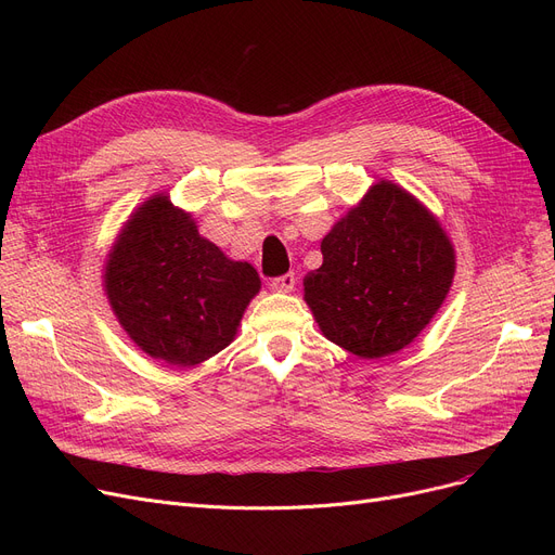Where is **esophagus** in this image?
Instances as JSON below:
<instances>
[{"label":"esophagus","instance_id":"esophagus-1","mask_svg":"<svg viewBox=\"0 0 555 555\" xmlns=\"http://www.w3.org/2000/svg\"><path fill=\"white\" fill-rule=\"evenodd\" d=\"M295 274L293 272H287V274H283V276H276V279H272V289L274 293H293V287H295Z\"/></svg>","mask_w":555,"mask_h":555}]
</instances>
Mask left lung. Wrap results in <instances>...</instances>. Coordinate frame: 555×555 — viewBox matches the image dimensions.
Instances as JSON below:
<instances>
[{
    "label": "left lung",
    "instance_id": "obj_1",
    "mask_svg": "<svg viewBox=\"0 0 555 555\" xmlns=\"http://www.w3.org/2000/svg\"><path fill=\"white\" fill-rule=\"evenodd\" d=\"M324 262L304 279V299L333 344L364 360L412 344L443 306L454 247L423 204L377 182L322 241Z\"/></svg>",
    "mask_w": 555,
    "mask_h": 555
}]
</instances>
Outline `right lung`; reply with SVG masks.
I'll use <instances>...</instances> for the list:
<instances>
[{"label": "right lung", "instance_id": "add662e5", "mask_svg": "<svg viewBox=\"0 0 555 555\" xmlns=\"http://www.w3.org/2000/svg\"><path fill=\"white\" fill-rule=\"evenodd\" d=\"M105 295L128 337L155 360L195 366L238 333L260 279L202 238L166 193L145 199L105 260Z\"/></svg>", "mask_w": 555, "mask_h": 555}]
</instances>
